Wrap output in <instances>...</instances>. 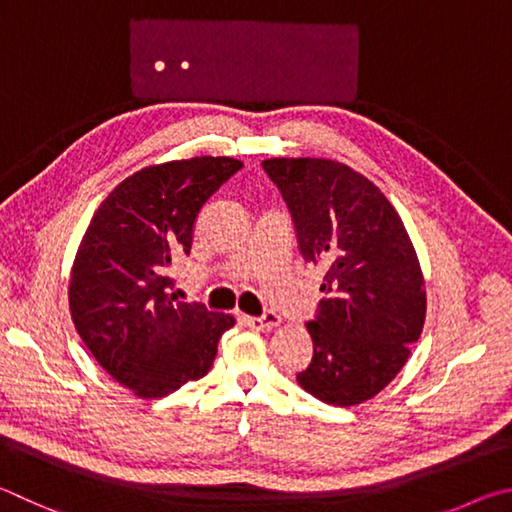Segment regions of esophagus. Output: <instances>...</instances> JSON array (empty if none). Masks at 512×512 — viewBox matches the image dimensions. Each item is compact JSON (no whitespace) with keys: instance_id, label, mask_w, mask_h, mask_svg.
Instances as JSON below:
<instances>
[{"instance_id":"obj_1","label":"esophagus","mask_w":512,"mask_h":512,"mask_svg":"<svg viewBox=\"0 0 512 512\" xmlns=\"http://www.w3.org/2000/svg\"><path fill=\"white\" fill-rule=\"evenodd\" d=\"M242 319H245V324L249 328H256V330H270L281 324V317L276 315V312H265L263 317H242Z\"/></svg>"}]
</instances>
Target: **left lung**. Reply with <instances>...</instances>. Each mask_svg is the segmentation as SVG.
Returning <instances> with one entry per match:
<instances>
[{"instance_id": "obj_1", "label": "left lung", "mask_w": 512, "mask_h": 512, "mask_svg": "<svg viewBox=\"0 0 512 512\" xmlns=\"http://www.w3.org/2000/svg\"><path fill=\"white\" fill-rule=\"evenodd\" d=\"M263 168L290 206L303 258L326 270L306 326L315 351L297 382L328 405H362L396 378L423 333L414 242L380 188L342 161L272 157Z\"/></svg>"}]
</instances>
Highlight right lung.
Instances as JSON below:
<instances>
[{
	"mask_svg": "<svg viewBox=\"0 0 512 512\" xmlns=\"http://www.w3.org/2000/svg\"><path fill=\"white\" fill-rule=\"evenodd\" d=\"M242 168L233 157L164 161L98 206L69 276L74 326L96 362L139 398L204 378L236 319L177 301L168 267L193 245L204 202Z\"/></svg>",
	"mask_w": 512,
	"mask_h": 512,
	"instance_id": "right-lung-1",
	"label": "right lung"
}]
</instances>
